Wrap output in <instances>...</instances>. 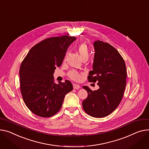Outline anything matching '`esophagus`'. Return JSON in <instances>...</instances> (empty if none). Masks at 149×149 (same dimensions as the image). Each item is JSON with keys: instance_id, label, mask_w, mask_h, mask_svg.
I'll list each match as a JSON object with an SVG mask.
<instances>
[{"instance_id": "esophagus-1", "label": "esophagus", "mask_w": 149, "mask_h": 149, "mask_svg": "<svg viewBox=\"0 0 149 149\" xmlns=\"http://www.w3.org/2000/svg\"><path fill=\"white\" fill-rule=\"evenodd\" d=\"M73 88L74 89H78L80 88V86L78 85V84H73Z\"/></svg>"}]
</instances>
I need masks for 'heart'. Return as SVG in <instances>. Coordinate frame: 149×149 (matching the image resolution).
I'll return each mask as SVG.
<instances>
[{
	"label": "heart",
	"mask_w": 149,
	"mask_h": 149,
	"mask_svg": "<svg viewBox=\"0 0 149 149\" xmlns=\"http://www.w3.org/2000/svg\"><path fill=\"white\" fill-rule=\"evenodd\" d=\"M77 50L80 54L81 58L83 61H87L88 57L89 54H90V51H89V48L88 45L86 43H81L79 44L77 47ZM66 54L65 57V59L66 58ZM68 77L70 78L72 80L74 81H80L81 78V75L80 73H79L78 71L75 70H71L68 73Z\"/></svg>",
	"instance_id": "b5f03b06"
}]
</instances>
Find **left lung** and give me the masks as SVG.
<instances>
[{
	"mask_svg": "<svg viewBox=\"0 0 149 149\" xmlns=\"http://www.w3.org/2000/svg\"><path fill=\"white\" fill-rule=\"evenodd\" d=\"M94 47L93 70L87 79L89 82H97L100 88L92 91L87 86L83 87L88 93L83 108L89 116L101 118L113 113L122 100L126 67L120 54L110 44L98 40L94 42Z\"/></svg>",
	"mask_w": 149,
	"mask_h": 149,
	"instance_id": "left-lung-1",
	"label": "left lung"
}]
</instances>
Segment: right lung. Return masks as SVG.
<instances>
[{"label": "right lung", "mask_w": 149, "mask_h": 149, "mask_svg": "<svg viewBox=\"0 0 149 149\" xmlns=\"http://www.w3.org/2000/svg\"><path fill=\"white\" fill-rule=\"evenodd\" d=\"M75 39L66 35L45 39L23 59L19 68L20 91L26 105L33 114L42 117L54 116L61 108L66 94L72 91L69 80L56 84L53 75Z\"/></svg>", "instance_id": "add662e5"}]
</instances>
